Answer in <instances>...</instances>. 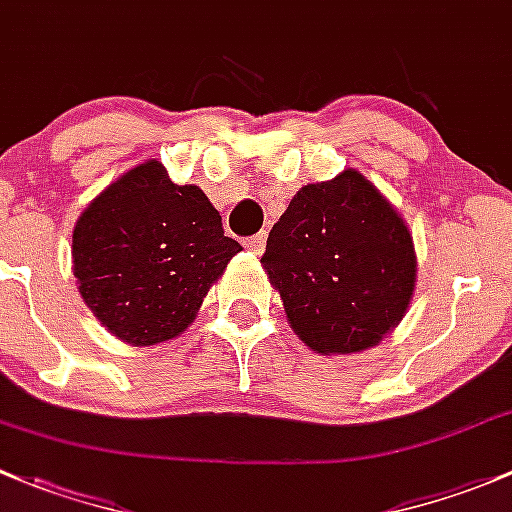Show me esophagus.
<instances>
[{"label":"esophagus","mask_w":512,"mask_h":512,"mask_svg":"<svg viewBox=\"0 0 512 512\" xmlns=\"http://www.w3.org/2000/svg\"><path fill=\"white\" fill-rule=\"evenodd\" d=\"M266 239H268L266 231H258L256 236H251V239H246V249L254 251V254L261 256L263 249H266Z\"/></svg>","instance_id":"obj_1"}]
</instances>
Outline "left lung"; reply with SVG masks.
<instances>
[{"instance_id":"obj_1","label":"left lung","mask_w":512,"mask_h":512,"mask_svg":"<svg viewBox=\"0 0 512 512\" xmlns=\"http://www.w3.org/2000/svg\"><path fill=\"white\" fill-rule=\"evenodd\" d=\"M261 263L295 335L323 355L377 345L404 318L416 283L407 224L357 170L298 189Z\"/></svg>"}]
</instances>
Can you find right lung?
Instances as JSON below:
<instances>
[{
	"mask_svg": "<svg viewBox=\"0 0 512 512\" xmlns=\"http://www.w3.org/2000/svg\"><path fill=\"white\" fill-rule=\"evenodd\" d=\"M239 251L207 194L172 182L157 160L105 187L78 217L71 246L81 298L135 347L184 333Z\"/></svg>",
	"mask_w": 512,
	"mask_h": 512,
	"instance_id": "1",
	"label": "right lung"
}]
</instances>
